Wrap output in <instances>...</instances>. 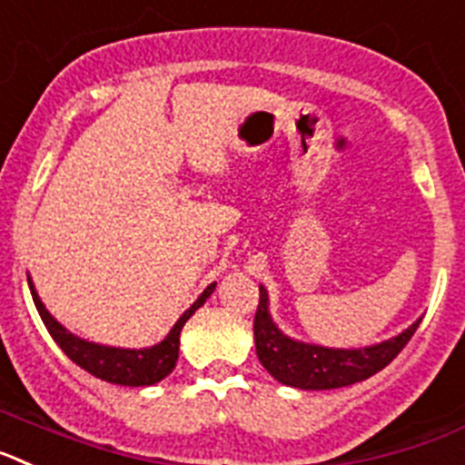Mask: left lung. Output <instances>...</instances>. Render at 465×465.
Returning <instances> with one entry per match:
<instances>
[{
  "label": "left lung",
  "mask_w": 465,
  "mask_h": 465,
  "mask_svg": "<svg viewBox=\"0 0 465 465\" xmlns=\"http://www.w3.org/2000/svg\"><path fill=\"white\" fill-rule=\"evenodd\" d=\"M421 318L401 334L362 349H328L306 344L282 332L269 313V292L260 285V306L255 313L257 358L276 381L302 391H330L365 381L389 365L417 332Z\"/></svg>",
  "instance_id": "left-lung-1"
}]
</instances>
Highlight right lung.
I'll list each match as a JSON object with an SVG mask.
<instances>
[{"instance_id":"obj_1","label":"right lung","mask_w":465,"mask_h":465,"mask_svg":"<svg viewBox=\"0 0 465 465\" xmlns=\"http://www.w3.org/2000/svg\"><path fill=\"white\" fill-rule=\"evenodd\" d=\"M27 285H30L32 300H35L44 325L72 362H76L82 370L91 372L93 377L103 379V381L119 383V386H154L173 372L177 353H180V332H183L184 322L196 313V309L205 304L217 282H210L208 288L201 292L199 300L184 311L180 321L171 328V332L165 334V339H161L159 344L147 346V349H121V346L95 344V341L76 337L48 313L30 276H27Z\"/></svg>"}]
</instances>
